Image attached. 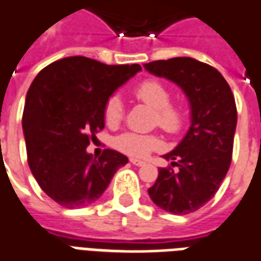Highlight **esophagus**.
Listing matches in <instances>:
<instances>
[{
  "instance_id": "esophagus-1",
  "label": "esophagus",
  "mask_w": 261,
  "mask_h": 261,
  "mask_svg": "<svg viewBox=\"0 0 261 261\" xmlns=\"http://www.w3.org/2000/svg\"><path fill=\"white\" fill-rule=\"evenodd\" d=\"M130 162L133 165H137V167H143V165H145V162L141 161V160H137V158H131Z\"/></svg>"
}]
</instances>
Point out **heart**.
<instances>
[{"label": "heart", "mask_w": 261, "mask_h": 261, "mask_svg": "<svg viewBox=\"0 0 261 261\" xmlns=\"http://www.w3.org/2000/svg\"><path fill=\"white\" fill-rule=\"evenodd\" d=\"M136 97L155 112V124L167 133L175 134L181 130L185 114L182 109L171 105V92L158 80H145L134 90ZM124 116V103L118 94H113L106 101L105 120L109 125H116ZM161 141L155 136L127 131L114 140V147L131 156H145L152 149L160 148Z\"/></svg>", "instance_id": "b5f03b06"}]
</instances>
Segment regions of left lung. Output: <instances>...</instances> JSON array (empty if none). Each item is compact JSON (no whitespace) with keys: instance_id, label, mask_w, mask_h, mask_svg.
<instances>
[{"instance_id":"left-lung-1","label":"left lung","mask_w":261,"mask_h":261,"mask_svg":"<svg viewBox=\"0 0 261 261\" xmlns=\"http://www.w3.org/2000/svg\"><path fill=\"white\" fill-rule=\"evenodd\" d=\"M144 67L181 87L189 101L187 134L162 155L176 169H158L155 184L148 189L158 207L188 215L212 199L229 171L238 124L234 97L220 72L192 58L149 62Z\"/></svg>"}]
</instances>
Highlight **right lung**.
Listing matches in <instances>:
<instances>
[{
	"instance_id": "1",
	"label": "right lung",
	"mask_w": 261,
	"mask_h": 261,
	"mask_svg": "<svg viewBox=\"0 0 261 261\" xmlns=\"http://www.w3.org/2000/svg\"><path fill=\"white\" fill-rule=\"evenodd\" d=\"M141 70L140 65H105L69 56L42 69L27 93L22 130L31 172L61 206H89L103 195L128 158L105 149L86 151L105 128V106L113 93Z\"/></svg>"
}]
</instances>
